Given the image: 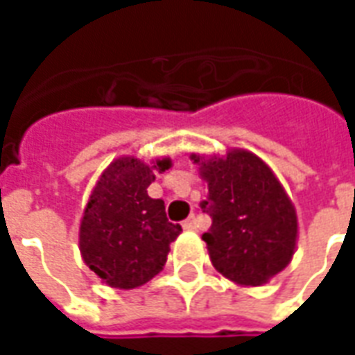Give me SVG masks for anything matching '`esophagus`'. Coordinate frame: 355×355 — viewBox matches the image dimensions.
Wrapping results in <instances>:
<instances>
[{
    "label": "esophagus",
    "mask_w": 355,
    "mask_h": 355,
    "mask_svg": "<svg viewBox=\"0 0 355 355\" xmlns=\"http://www.w3.org/2000/svg\"><path fill=\"white\" fill-rule=\"evenodd\" d=\"M182 228L184 230H196V216H188L184 223H182Z\"/></svg>",
    "instance_id": "obj_1"
}]
</instances>
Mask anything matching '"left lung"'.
<instances>
[{
	"mask_svg": "<svg viewBox=\"0 0 355 355\" xmlns=\"http://www.w3.org/2000/svg\"><path fill=\"white\" fill-rule=\"evenodd\" d=\"M192 159L209 188L201 209L213 224L201 239L213 266L238 285L261 287L295 254L297 209L274 171L249 150Z\"/></svg>",
	"mask_w": 355,
	"mask_h": 355,
	"instance_id": "obj_1",
	"label": "left lung"
}]
</instances>
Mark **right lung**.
I'll list each match as a JSON object with an SVG mask.
<instances>
[{
  "mask_svg": "<svg viewBox=\"0 0 355 355\" xmlns=\"http://www.w3.org/2000/svg\"><path fill=\"white\" fill-rule=\"evenodd\" d=\"M135 155L117 157L104 169L89 196L80 224V251L102 282L114 289H135L157 275L167 262L169 245L182 228L167 220L163 200L148 196L155 171Z\"/></svg>",
  "mask_w": 355,
  "mask_h": 355,
  "instance_id": "add662e5",
  "label": "right lung"
}]
</instances>
